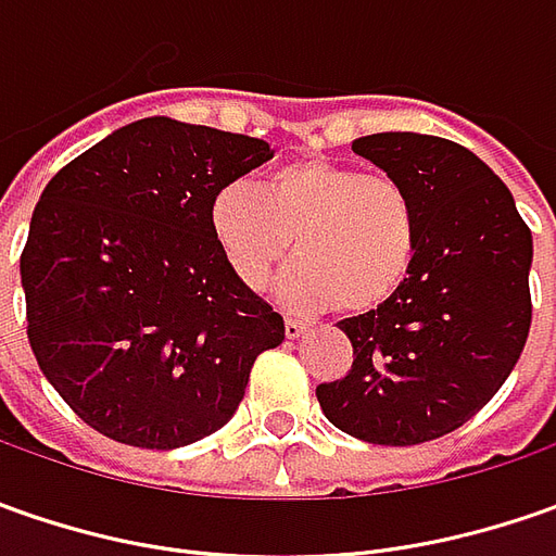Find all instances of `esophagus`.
Listing matches in <instances>:
<instances>
[{
	"mask_svg": "<svg viewBox=\"0 0 556 556\" xmlns=\"http://www.w3.org/2000/svg\"><path fill=\"white\" fill-rule=\"evenodd\" d=\"M306 331H309L306 321H300V318H285V337H288V340H296V337H303Z\"/></svg>",
	"mask_w": 556,
	"mask_h": 556,
	"instance_id": "obj_1",
	"label": "esophagus"
}]
</instances>
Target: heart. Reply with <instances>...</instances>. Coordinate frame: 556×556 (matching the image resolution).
<instances>
[{
	"instance_id": "obj_1",
	"label": "heart",
	"mask_w": 556,
	"mask_h": 556,
	"mask_svg": "<svg viewBox=\"0 0 556 556\" xmlns=\"http://www.w3.org/2000/svg\"><path fill=\"white\" fill-rule=\"evenodd\" d=\"M206 219L225 266L250 290L266 285L290 244L296 260L275 285L290 309H377L402 288L417 253L408 188L325 157L285 163L260 188L223 185Z\"/></svg>"
}]
</instances>
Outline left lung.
I'll return each instance as SVG.
<instances>
[{
	"instance_id": "left-lung-1",
	"label": "left lung",
	"mask_w": 556,
	"mask_h": 556,
	"mask_svg": "<svg viewBox=\"0 0 556 556\" xmlns=\"http://www.w3.org/2000/svg\"><path fill=\"white\" fill-rule=\"evenodd\" d=\"M353 151L408 188L417 253L383 306L337 321L353 368L315 395L350 437L417 445L467 424L514 371L532 325V231L507 185L455 141L377 132Z\"/></svg>"
}]
</instances>
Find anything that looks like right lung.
Masks as SVG:
<instances>
[{
	"mask_svg": "<svg viewBox=\"0 0 556 556\" xmlns=\"http://www.w3.org/2000/svg\"><path fill=\"white\" fill-rule=\"evenodd\" d=\"M271 161L263 139L136 119L46 185L21 253L27 337L92 430L179 448L238 412L285 318L225 266L210 235L223 185Z\"/></svg>",
	"mask_w": 556,
	"mask_h": 556,
	"instance_id": "1",
	"label": "right lung"
}]
</instances>
